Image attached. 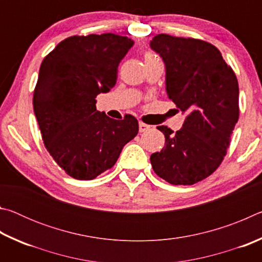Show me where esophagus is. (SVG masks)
<instances>
[{
    "label": "esophagus",
    "instance_id": "esophagus-1",
    "mask_svg": "<svg viewBox=\"0 0 262 262\" xmlns=\"http://www.w3.org/2000/svg\"><path fill=\"white\" fill-rule=\"evenodd\" d=\"M149 129H150V126L147 125V123H143V122H140L139 123V130H140V133L147 132Z\"/></svg>",
    "mask_w": 262,
    "mask_h": 262
}]
</instances>
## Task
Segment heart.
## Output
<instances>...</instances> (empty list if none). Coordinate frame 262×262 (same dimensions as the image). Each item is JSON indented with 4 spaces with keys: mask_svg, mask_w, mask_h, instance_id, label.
I'll use <instances>...</instances> for the list:
<instances>
[{
    "mask_svg": "<svg viewBox=\"0 0 262 262\" xmlns=\"http://www.w3.org/2000/svg\"><path fill=\"white\" fill-rule=\"evenodd\" d=\"M154 57H155V56H154L152 54H150V53H147V54H145V55H144V61H145V60H150V59H154Z\"/></svg>",
    "mask_w": 262,
    "mask_h": 262,
    "instance_id": "b5f03b06",
    "label": "heart"
}]
</instances>
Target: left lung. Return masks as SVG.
I'll return each instance as SVG.
<instances>
[{
	"instance_id": "obj_1",
	"label": "left lung",
	"mask_w": 262,
	"mask_h": 262,
	"mask_svg": "<svg viewBox=\"0 0 262 262\" xmlns=\"http://www.w3.org/2000/svg\"><path fill=\"white\" fill-rule=\"evenodd\" d=\"M165 64L168 99L186 114L178 132L157 128L165 145L150 157L158 177L193 185L209 177L227 154L239 117L236 75L209 42L158 34L150 41Z\"/></svg>"
}]
</instances>
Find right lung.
I'll return each instance as SVG.
<instances>
[{
	"label": "right lung",
	"instance_id": "1",
	"mask_svg": "<svg viewBox=\"0 0 262 262\" xmlns=\"http://www.w3.org/2000/svg\"><path fill=\"white\" fill-rule=\"evenodd\" d=\"M134 41L113 33L74 35L41 62L33 110L45 147L67 174L92 180L112 167L139 133L130 114L115 120L96 97L115 85L118 67Z\"/></svg>",
	"mask_w": 262,
	"mask_h": 262
}]
</instances>
